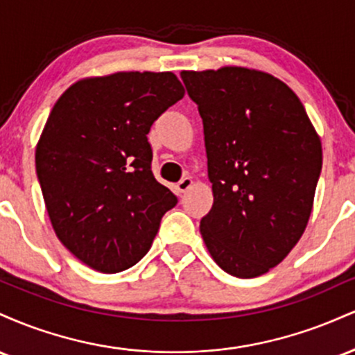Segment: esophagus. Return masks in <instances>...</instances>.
<instances>
[{"label":"esophagus","instance_id":"esophagus-1","mask_svg":"<svg viewBox=\"0 0 355 355\" xmlns=\"http://www.w3.org/2000/svg\"><path fill=\"white\" fill-rule=\"evenodd\" d=\"M191 185H193V180H191L190 177H185V178H182L180 182H178L177 189H178V191H180V193H185L187 190L191 189Z\"/></svg>","mask_w":355,"mask_h":355}]
</instances>
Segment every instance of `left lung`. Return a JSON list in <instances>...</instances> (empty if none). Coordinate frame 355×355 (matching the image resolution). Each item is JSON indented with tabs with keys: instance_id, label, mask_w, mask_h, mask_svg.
<instances>
[{
	"instance_id": "obj_1",
	"label": "left lung",
	"mask_w": 355,
	"mask_h": 355,
	"mask_svg": "<svg viewBox=\"0 0 355 355\" xmlns=\"http://www.w3.org/2000/svg\"><path fill=\"white\" fill-rule=\"evenodd\" d=\"M203 121L214 205L200 234L239 279L267 274L302 237L322 144L302 101L274 75L245 67L182 71Z\"/></svg>"
}]
</instances>
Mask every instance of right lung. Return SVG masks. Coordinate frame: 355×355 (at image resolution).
Instances as JSON below:
<instances>
[{
	"label": "right lung",
	"mask_w": 355,
	"mask_h": 355,
	"mask_svg": "<svg viewBox=\"0 0 355 355\" xmlns=\"http://www.w3.org/2000/svg\"><path fill=\"white\" fill-rule=\"evenodd\" d=\"M185 95L172 71H116L64 89L36 144L56 237L103 274L133 267L177 197L152 173L150 128Z\"/></svg>",
	"instance_id": "right-lung-1"
}]
</instances>
